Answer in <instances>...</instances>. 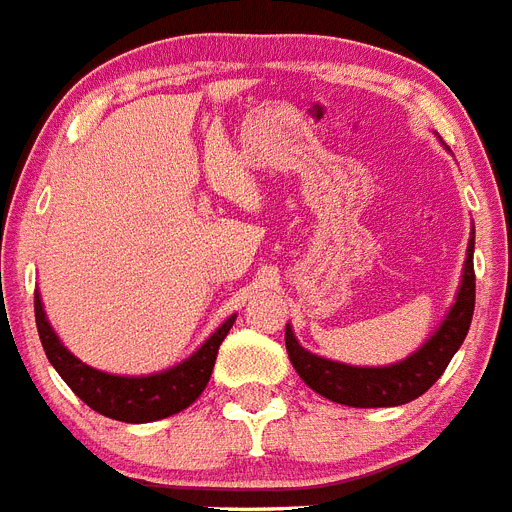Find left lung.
<instances>
[{"label": "left lung", "mask_w": 512, "mask_h": 512, "mask_svg": "<svg viewBox=\"0 0 512 512\" xmlns=\"http://www.w3.org/2000/svg\"><path fill=\"white\" fill-rule=\"evenodd\" d=\"M474 234V231H471ZM474 237L466 247L464 275L456 293L451 311L441 322V327L430 335V340L407 355L404 361L381 368L345 366V363L327 361L309 353L293 337V330L286 324V350L293 368L304 379L306 386L348 407H397L412 399L422 397L435 381L441 379L456 350L461 348L469 332L471 314H474Z\"/></svg>", "instance_id": "left-lung-1"}]
</instances>
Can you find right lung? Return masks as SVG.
I'll use <instances>...</instances> for the list:
<instances>
[{
    "instance_id": "obj_1",
    "label": "right lung",
    "mask_w": 512,
    "mask_h": 512,
    "mask_svg": "<svg viewBox=\"0 0 512 512\" xmlns=\"http://www.w3.org/2000/svg\"><path fill=\"white\" fill-rule=\"evenodd\" d=\"M234 319L237 317L226 319L190 358L167 371L151 373V376H113V373L87 366L64 348V342L48 324L41 293H35V324H38V335H41L51 366L87 407L121 422L162 420V417L177 415L201 397L211 379L219 345L229 335Z\"/></svg>"
}]
</instances>
